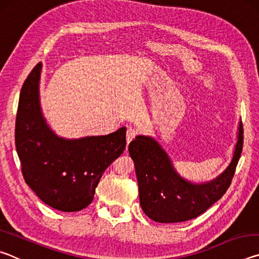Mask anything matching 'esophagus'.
<instances>
[{"label":"esophagus","instance_id":"esophagus-1","mask_svg":"<svg viewBox=\"0 0 259 259\" xmlns=\"http://www.w3.org/2000/svg\"><path fill=\"white\" fill-rule=\"evenodd\" d=\"M136 135H137V131H136L135 129L129 128L128 130H126V143L129 144L131 140L136 137Z\"/></svg>","mask_w":259,"mask_h":259}]
</instances>
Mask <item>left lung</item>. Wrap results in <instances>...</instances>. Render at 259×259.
<instances>
[{
  "label": "left lung",
  "instance_id": "left-lung-1",
  "mask_svg": "<svg viewBox=\"0 0 259 259\" xmlns=\"http://www.w3.org/2000/svg\"><path fill=\"white\" fill-rule=\"evenodd\" d=\"M243 145V126L229 166L212 181L193 184L179 176L171 160L152 137L137 136L129 144L143 211L157 223H181L200 216L225 194L234 176Z\"/></svg>",
  "mask_w": 259,
  "mask_h": 259
}]
</instances>
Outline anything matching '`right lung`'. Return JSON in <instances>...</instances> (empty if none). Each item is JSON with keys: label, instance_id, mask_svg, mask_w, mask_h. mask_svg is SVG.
<instances>
[{"label": "right lung", "instance_id": "right-lung-1", "mask_svg": "<svg viewBox=\"0 0 259 259\" xmlns=\"http://www.w3.org/2000/svg\"><path fill=\"white\" fill-rule=\"evenodd\" d=\"M41 69L38 63L20 91L15 143L21 172L46 204L60 211H78L93 202L105 170L125 150V128L80 139L58 137L41 112Z\"/></svg>", "mask_w": 259, "mask_h": 259}]
</instances>
